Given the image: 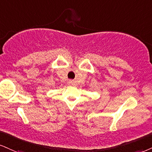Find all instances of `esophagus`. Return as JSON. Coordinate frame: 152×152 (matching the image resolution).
Wrapping results in <instances>:
<instances>
[{
	"label": "esophagus",
	"instance_id": "1",
	"mask_svg": "<svg viewBox=\"0 0 152 152\" xmlns=\"http://www.w3.org/2000/svg\"><path fill=\"white\" fill-rule=\"evenodd\" d=\"M74 84V82H73V81H72V80H69L68 81V85H73Z\"/></svg>",
	"mask_w": 152,
	"mask_h": 152
}]
</instances>
